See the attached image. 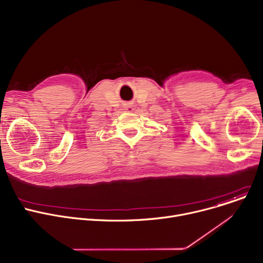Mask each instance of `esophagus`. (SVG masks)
<instances>
[{
	"label": "esophagus",
	"instance_id": "34e87169",
	"mask_svg": "<svg viewBox=\"0 0 263 263\" xmlns=\"http://www.w3.org/2000/svg\"><path fill=\"white\" fill-rule=\"evenodd\" d=\"M125 110H126V112H132V111H133V108H132L131 106H128V107L125 108Z\"/></svg>",
	"mask_w": 263,
	"mask_h": 263
}]
</instances>
